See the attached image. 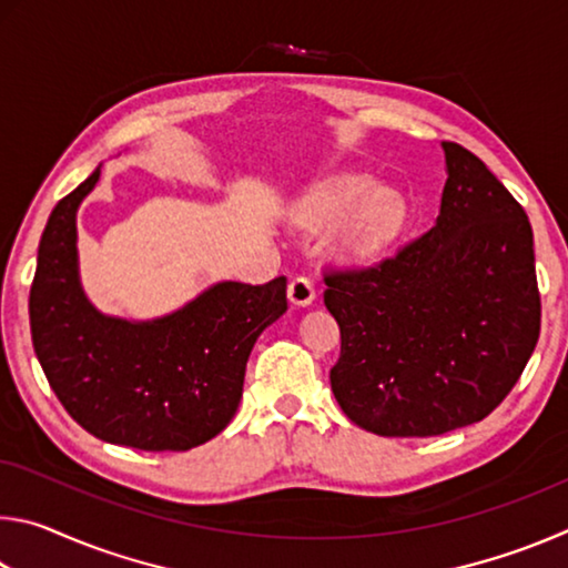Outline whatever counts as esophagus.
<instances>
[{
  "label": "esophagus",
  "instance_id": "1",
  "mask_svg": "<svg viewBox=\"0 0 568 568\" xmlns=\"http://www.w3.org/2000/svg\"><path fill=\"white\" fill-rule=\"evenodd\" d=\"M287 297H291L293 305H311L315 301V287L311 277L295 275L291 285H287Z\"/></svg>",
  "mask_w": 568,
  "mask_h": 568
}]
</instances>
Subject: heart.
Returning a JSON list of instances; mask_svg holds the SVG:
<instances>
[{"instance_id": "obj_1", "label": "heart", "mask_w": 568, "mask_h": 568, "mask_svg": "<svg viewBox=\"0 0 568 568\" xmlns=\"http://www.w3.org/2000/svg\"><path fill=\"white\" fill-rule=\"evenodd\" d=\"M305 227L338 225L335 245L348 261H363L386 247L406 223V200L390 187H373L365 175H343L323 182L297 207Z\"/></svg>"}]
</instances>
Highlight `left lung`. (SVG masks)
Instances as JSON below:
<instances>
[{
	"label": "left lung",
	"mask_w": 568,
	"mask_h": 568,
	"mask_svg": "<svg viewBox=\"0 0 568 568\" xmlns=\"http://www.w3.org/2000/svg\"><path fill=\"white\" fill-rule=\"evenodd\" d=\"M444 152L436 225L376 265L323 275L341 328L333 396L378 436L426 438L484 420L541 331L524 207L474 152L456 142Z\"/></svg>",
	"instance_id": "1"
}]
</instances>
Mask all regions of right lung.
<instances>
[{"label": "right lung", "mask_w": 568, "mask_h": 568, "mask_svg": "<svg viewBox=\"0 0 568 568\" xmlns=\"http://www.w3.org/2000/svg\"><path fill=\"white\" fill-rule=\"evenodd\" d=\"M98 180L100 168L47 220L30 291L34 353L92 436L140 450L195 448L233 420L250 351L287 311V281L217 283L158 321L102 315L80 285L74 225Z\"/></svg>", "instance_id": "1"}]
</instances>
